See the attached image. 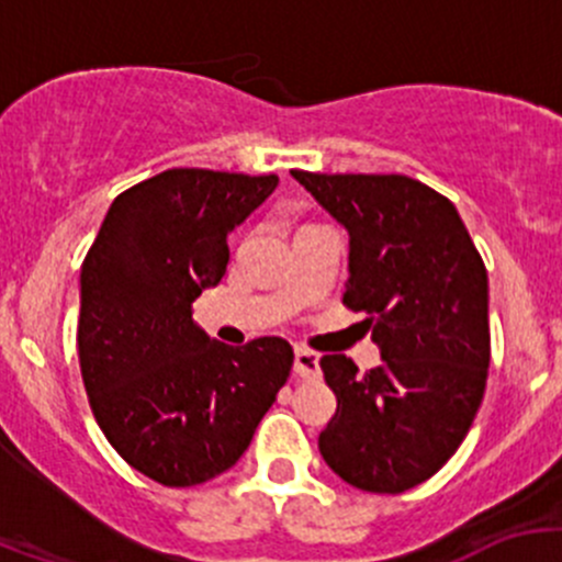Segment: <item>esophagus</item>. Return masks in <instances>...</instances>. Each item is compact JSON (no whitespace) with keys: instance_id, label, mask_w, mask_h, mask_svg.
Wrapping results in <instances>:
<instances>
[{"instance_id":"34e87169","label":"esophagus","mask_w":562,"mask_h":562,"mask_svg":"<svg viewBox=\"0 0 562 562\" xmlns=\"http://www.w3.org/2000/svg\"><path fill=\"white\" fill-rule=\"evenodd\" d=\"M293 372H296L299 378H304V381H315V378L321 375V359H317V353L307 348H296V356H293Z\"/></svg>"}]
</instances>
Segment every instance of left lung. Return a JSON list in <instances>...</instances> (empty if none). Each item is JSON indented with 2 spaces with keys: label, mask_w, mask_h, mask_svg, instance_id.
Wrapping results in <instances>:
<instances>
[{
  "label": "left lung",
  "mask_w": 562,
  "mask_h": 562,
  "mask_svg": "<svg viewBox=\"0 0 562 562\" xmlns=\"http://www.w3.org/2000/svg\"><path fill=\"white\" fill-rule=\"evenodd\" d=\"M291 176L348 234L342 302L381 350L364 375L342 353L321 359L337 413L317 449L356 490H413L449 462L484 400V260L454 203L411 176Z\"/></svg>",
  "instance_id": "1"
}]
</instances>
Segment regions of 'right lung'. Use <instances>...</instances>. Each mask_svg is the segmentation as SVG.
I'll return each mask as SVG.
<instances>
[{
	"mask_svg": "<svg viewBox=\"0 0 562 562\" xmlns=\"http://www.w3.org/2000/svg\"><path fill=\"white\" fill-rule=\"evenodd\" d=\"M277 184L203 168L151 176L111 203L81 266L89 405L119 457L162 486L234 468L291 375L282 337L234 348L192 321V302L228 269V236Z\"/></svg>",
	"mask_w": 562,
	"mask_h": 562,
	"instance_id": "1",
	"label": "right lung"
}]
</instances>
